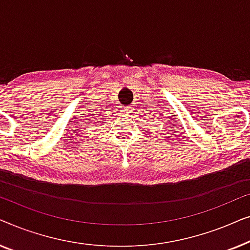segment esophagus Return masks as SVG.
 <instances>
[{
  "label": "esophagus",
  "instance_id": "34e87169",
  "mask_svg": "<svg viewBox=\"0 0 250 250\" xmlns=\"http://www.w3.org/2000/svg\"><path fill=\"white\" fill-rule=\"evenodd\" d=\"M122 112H123V114H124V115L129 116V117H131V115H133V114H132L133 111H132V108H131V107H124V108H123Z\"/></svg>",
  "mask_w": 250,
  "mask_h": 250
}]
</instances>
